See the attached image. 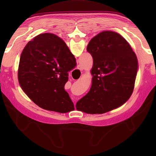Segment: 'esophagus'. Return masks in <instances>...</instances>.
<instances>
[{
  "instance_id": "1",
  "label": "esophagus",
  "mask_w": 156,
  "mask_h": 156,
  "mask_svg": "<svg viewBox=\"0 0 156 156\" xmlns=\"http://www.w3.org/2000/svg\"><path fill=\"white\" fill-rule=\"evenodd\" d=\"M80 65H78V69H80Z\"/></svg>"
}]
</instances>
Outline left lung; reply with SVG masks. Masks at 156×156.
<instances>
[{"instance_id":"obj_1","label":"left lung","mask_w":156,"mask_h":156,"mask_svg":"<svg viewBox=\"0 0 156 156\" xmlns=\"http://www.w3.org/2000/svg\"><path fill=\"white\" fill-rule=\"evenodd\" d=\"M87 50L93 58L92 84L76 109L101 114L125 104L133 93L138 69L130 44L118 33L103 31L91 39Z\"/></svg>"}]
</instances>
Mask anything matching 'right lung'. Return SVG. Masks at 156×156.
Instances as JSON below:
<instances>
[{
    "mask_svg": "<svg viewBox=\"0 0 156 156\" xmlns=\"http://www.w3.org/2000/svg\"><path fill=\"white\" fill-rule=\"evenodd\" d=\"M76 60L64 41L54 34L34 37L23 49L18 71V83L25 94L44 109L65 113L74 105L65 84Z\"/></svg>",
    "mask_w": 156,
    "mask_h": 156,
    "instance_id": "add662e5",
    "label": "right lung"
}]
</instances>
